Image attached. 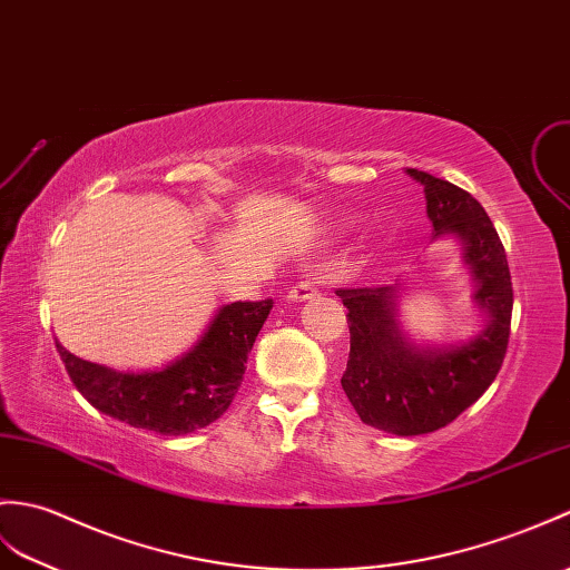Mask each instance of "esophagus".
Returning <instances> with one entry per match:
<instances>
[{"mask_svg":"<svg viewBox=\"0 0 570 570\" xmlns=\"http://www.w3.org/2000/svg\"><path fill=\"white\" fill-rule=\"evenodd\" d=\"M315 296H317V286H315L313 282H308V279H303V282L294 284V286H291V291H288V298L296 301V303L311 301V298H315Z\"/></svg>","mask_w":570,"mask_h":570,"instance_id":"esophagus-1","label":"esophagus"}]
</instances>
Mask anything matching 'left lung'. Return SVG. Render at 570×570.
Here are the masks:
<instances>
[{"label":"left lung","mask_w":570,"mask_h":570,"mask_svg":"<svg viewBox=\"0 0 570 570\" xmlns=\"http://www.w3.org/2000/svg\"><path fill=\"white\" fill-rule=\"evenodd\" d=\"M425 187L436 235H456L473 274V301L488 323L466 345L415 347L395 317L393 286L340 288L350 323V360L342 374L350 403L376 430L415 436L456 420L495 381L508 352L512 282L508 255L493 220L475 198L428 171L407 169Z\"/></svg>","instance_id":"obj_1"}]
</instances>
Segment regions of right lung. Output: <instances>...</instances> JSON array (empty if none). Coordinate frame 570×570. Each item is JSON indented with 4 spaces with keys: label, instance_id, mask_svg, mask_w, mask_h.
<instances>
[{
    "label": "right lung",
    "instance_id": "right-lung-1",
    "mask_svg": "<svg viewBox=\"0 0 570 570\" xmlns=\"http://www.w3.org/2000/svg\"><path fill=\"white\" fill-rule=\"evenodd\" d=\"M272 298L223 306L196 345L160 372H114L56 347L75 389L104 415L130 428L179 436L202 430L230 407L247 354L272 311Z\"/></svg>",
    "mask_w": 570,
    "mask_h": 570
}]
</instances>
